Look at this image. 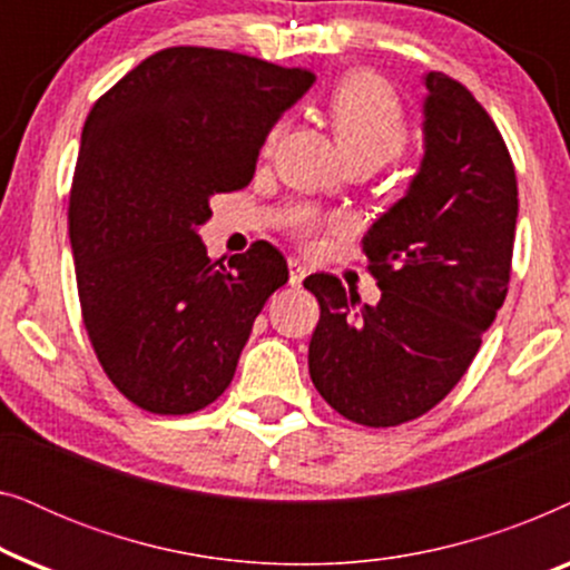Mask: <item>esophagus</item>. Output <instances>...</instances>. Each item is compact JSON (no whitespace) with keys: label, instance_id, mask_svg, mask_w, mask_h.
I'll return each instance as SVG.
<instances>
[{"label":"esophagus","instance_id":"34e87169","mask_svg":"<svg viewBox=\"0 0 570 570\" xmlns=\"http://www.w3.org/2000/svg\"><path fill=\"white\" fill-rule=\"evenodd\" d=\"M287 269H291V285L293 287H301L303 279H306L308 269L303 267V264L298 259H287Z\"/></svg>","mask_w":570,"mask_h":570}]
</instances>
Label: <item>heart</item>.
<instances>
[{
  "label": "heart",
  "mask_w": 570,
  "mask_h": 570,
  "mask_svg": "<svg viewBox=\"0 0 570 570\" xmlns=\"http://www.w3.org/2000/svg\"><path fill=\"white\" fill-rule=\"evenodd\" d=\"M330 119L337 135V142L353 166H384L402 155L410 142L407 114L396 90L376 72H350L334 85L330 96ZM285 121L272 124L264 135L262 155H272ZM342 228L340 220H332L311 205H298L287 215V230L301 244L314 246L326 230Z\"/></svg>",
  "instance_id": "b5f03b06"
}]
</instances>
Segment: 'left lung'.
<instances>
[{"label": "left lung", "mask_w": 570, "mask_h": 570, "mask_svg": "<svg viewBox=\"0 0 570 570\" xmlns=\"http://www.w3.org/2000/svg\"><path fill=\"white\" fill-rule=\"evenodd\" d=\"M425 88L423 168L361 240L381 301L361 303L326 272L303 279L322 308L311 381L368 428L410 423L462 381L511 283L519 186L509 147L454 77L431 72Z\"/></svg>", "instance_id": "1"}]
</instances>
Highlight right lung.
I'll return each mask as SVG.
<instances>
[{
	"mask_svg": "<svg viewBox=\"0 0 570 570\" xmlns=\"http://www.w3.org/2000/svg\"><path fill=\"white\" fill-rule=\"evenodd\" d=\"M314 80L306 67L170 46L90 108L67 207L77 295L98 363L137 407L213 404L287 283L267 240L213 262L197 225L215 194L248 186L267 129Z\"/></svg>",
	"mask_w": 570,
	"mask_h": 570,
	"instance_id": "right-lung-1",
	"label": "right lung"
}]
</instances>
